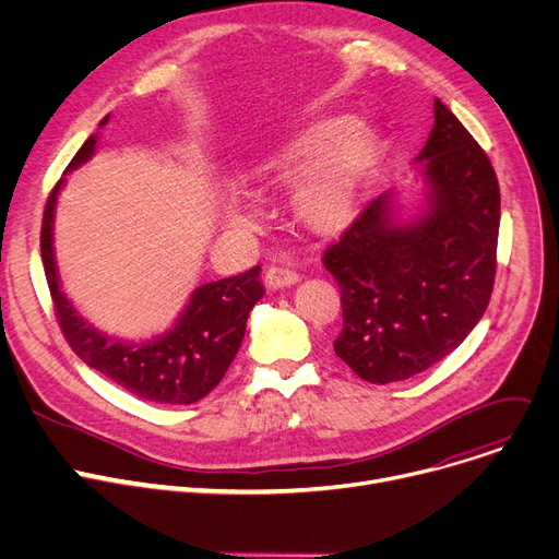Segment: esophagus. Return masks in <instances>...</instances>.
<instances>
[{
  "label": "esophagus",
  "mask_w": 559,
  "mask_h": 559,
  "mask_svg": "<svg viewBox=\"0 0 559 559\" xmlns=\"http://www.w3.org/2000/svg\"><path fill=\"white\" fill-rule=\"evenodd\" d=\"M264 280H266V286L275 290V288H284V286H293L295 282L300 280V275L290 271V269H284V266H271L266 271Z\"/></svg>",
  "instance_id": "1"
}]
</instances>
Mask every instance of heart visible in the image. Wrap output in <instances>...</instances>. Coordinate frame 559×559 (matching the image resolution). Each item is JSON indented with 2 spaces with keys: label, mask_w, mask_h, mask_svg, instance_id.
Returning <instances> with one entry per match:
<instances>
[{
  "label": "heart",
  "mask_w": 559,
  "mask_h": 559,
  "mask_svg": "<svg viewBox=\"0 0 559 559\" xmlns=\"http://www.w3.org/2000/svg\"><path fill=\"white\" fill-rule=\"evenodd\" d=\"M347 117H330L313 123L277 151L261 157L252 178L264 185H284L298 178L293 195L295 216L313 235L330 237L349 223L358 189L381 153V138L370 126L349 128ZM246 218V216H239Z\"/></svg>",
  "instance_id": "heart-1"
}]
</instances>
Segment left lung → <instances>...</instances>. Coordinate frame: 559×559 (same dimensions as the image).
Returning <instances> with one entry per match:
<instances>
[{"instance_id":"obj_1","label":"left lung","mask_w":559,"mask_h":559,"mask_svg":"<svg viewBox=\"0 0 559 559\" xmlns=\"http://www.w3.org/2000/svg\"><path fill=\"white\" fill-rule=\"evenodd\" d=\"M417 162L426 210L400 221L385 191L326 248L341 286L336 354L370 383L411 379L461 345L483 318L497 275L499 180L469 130L436 98Z\"/></svg>"}]
</instances>
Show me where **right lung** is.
<instances>
[{"label": "right lung", "mask_w": 559, "mask_h": 559, "mask_svg": "<svg viewBox=\"0 0 559 559\" xmlns=\"http://www.w3.org/2000/svg\"><path fill=\"white\" fill-rule=\"evenodd\" d=\"M106 121L108 117L98 126ZM94 148L96 135H90L64 174L79 169L94 155ZM60 187L62 180L47 199L40 250L56 318L70 347L85 366L140 400L187 406L210 395L241 347L252 307L266 293L259 282L261 266L195 288L167 334L140 343L112 338L94 330L60 288L53 259V210Z\"/></svg>", "instance_id": "add662e5"}]
</instances>
